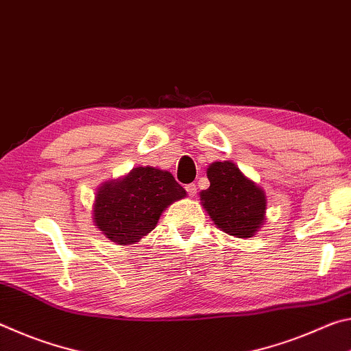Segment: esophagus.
Returning <instances> with one entry per match:
<instances>
[{"mask_svg":"<svg viewBox=\"0 0 351 351\" xmlns=\"http://www.w3.org/2000/svg\"><path fill=\"white\" fill-rule=\"evenodd\" d=\"M186 190H187L189 197H195V195H197V186H195V184H187Z\"/></svg>","mask_w":351,"mask_h":351,"instance_id":"1","label":"esophagus"}]
</instances>
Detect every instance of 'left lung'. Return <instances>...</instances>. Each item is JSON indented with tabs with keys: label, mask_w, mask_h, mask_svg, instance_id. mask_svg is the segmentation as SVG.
<instances>
[{
	"label": "left lung",
	"mask_w": 351,
	"mask_h": 351,
	"mask_svg": "<svg viewBox=\"0 0 351 351\" xmlns=\"http://www.w3.org/2000/svg\"><path fill=\"white\" fill-rule=\"evenodd\" d=\"M209 189L199 193L212 221L223 232L249 239L265 223L266 195L263 189L241 173L234 162H212L207 169Z\"/></svg>",
	"instance_id": "1"
}]
</instances>
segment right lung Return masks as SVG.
Segmentation results:
<instances>
[{"instance_id":"obj_1","label":"right lung","mask_w":351,"mask_h":351,"mask_svg":"<svg viewBox=\"0 0 351 351\" xmlns=\"http://www.w3.org/2000/svg\"><path fill=\"white\" fill-rule=\"evenodd\" d=\"M184 197L186 190L170 171L136 167L97 189L93 206L94 224L117 245H133L152 232L171 203Z\"/></svg>"}]
</instances>
